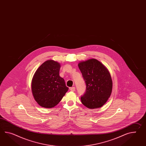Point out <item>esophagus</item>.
Returning <instances> with one entry per match:
<instances>
[{
  "mask_svg": "<svg viewBox=\"0 0 146 146\" xmlns=\"http://www.w3.org/2000/svg\"><path fill=\"white\" fill-rule=\"evenodd\" d=\"M70 89V90H71V91H72V92H74L75 90V88L73 86V87H72V88H71Z\"/></svg>",
  "mask_w": 146,
  "mask_h": 146,
  "instance_id": "obj_1",
  "label": "esophagus"
}]
</instances>
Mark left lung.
<instances>
[{"label":"left lung","instance_id":"obj_1","mask_svg":"<svg viewBox=\"0 0 146 146\" xmlns=\"http://www.w3.org/2000/svg\"><path fill=\"white\" fill-rule=\"evenodd\" d=\"M78 66L86 86V92L81 98L82 104L90 109L102 107L110 98L112 90L109 72L94 58L80 62Z\"/></svg>","mask_w":146,"mask_h":146}]
</instances>
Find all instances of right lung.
I'll return each mask as SVG.
<instances>
[{
  "label": "right lung",
  "instance_id": "obj_1",
  "mask_svg": "<svg viewBox=\"0 0 146 146\" xmlns=\"http://www.w3.org/2000/svg\"><path fill=\"white\" fill-rule=\"evenodd\" d=\"M60 65L53 60L44 62L36 70L32 81V91L40 106L51 108L62 99L68 88L60 76Z\"/></svg>",
  "mask_w": 146,
  "mask_h": 146
}]
</instances>
